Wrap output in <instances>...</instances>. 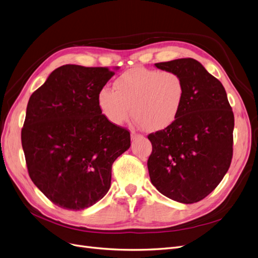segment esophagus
Here are the masks:
<instances>
[{
  "mask_svg": "<svg viewBox=\"0 0 258 258\" xmlns=\"http://www.w3.org/2000/svg\"><path fill=\"white\" fill-rule=\"evenodd\" d=\"M131 137H132L133 140H136V139H138V138H141L142 136L139 135V134H137V133H135V132H132V133H131Z\"/></svg>",
  "mask_w": 258,
  "mask_h": 258,
  "instance_id": "1",
  "label": "esophagus"
}]
</instances>
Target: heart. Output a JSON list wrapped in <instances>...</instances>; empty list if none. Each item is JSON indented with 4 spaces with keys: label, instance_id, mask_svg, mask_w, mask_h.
Returning a JSON list of instances; mask_svg holds the SVG:
<instances>
[{
    "label": "heart",
    "instance_id": "1",
    "mask_svg": "<svg viewBox=\"0 0 258 258\" xmlns=\"http://www.w3.org/2000/svg\"><path fill=\"white\" fill-rule=\"evenodd\" d=\"M185 98L183 79L174 72L135 67L121 73L113 90L99 91L98 104L109 122L121 125L132 114L141 128L159 132L176 120Z\"/></svg>",
    "mask_w": 258,
    "mask_h": 258
}]
</instances>
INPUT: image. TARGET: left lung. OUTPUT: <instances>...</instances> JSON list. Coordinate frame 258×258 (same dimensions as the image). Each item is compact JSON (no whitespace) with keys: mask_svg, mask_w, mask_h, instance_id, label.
Instances as JSON below:
<instances>
[{"mask_svg":"<svg viewBox=\"0 0 258 258\" xmlns=\"http://www.w3.org/2000/svg\"><path fill=\"white\" fill-rule=\"evenodd\" d=\"M185 84L182 108L172 125L148 136L151 183L173 201H201L221 182L233 157L234 113L220 81L194 58L155 63Z\"/></svg>","mask_w":258,"mask_h":258,"instance_id":"1","label":"left lung"}]
</instances>
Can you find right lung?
<instances>
[{
  "label": "right lung",
  "instance_id": "1",
  "mask_svg": "<svg viewBox=\"0 0 258 258\" xmlns=\"http://www.w3.org/2000/svg\"><path fill=\"white\" fill-rule=\"evenodd\" d=\"M118 69L61 66L28 100L21 132L28 174L61 208L81 211L100 201L113 161L131 147L130 132L109 122L98 104Z\"/></svg>",
  "mask_w": 258,
  "mask_h": 258
}]
</instances>
